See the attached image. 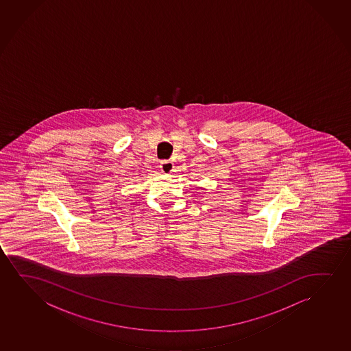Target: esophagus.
Segmentation results:
<instances>
[{"label": "esophagus", "mask_w": 351, "mask_h": 351, "mask_svg": "<svg viewBox=\"0 0 351 351\" xmlns=\"http://www.w3.org/2000/svg\"><path fill=\"white\" fill-rule=\"evenodd\" d=\"M159 168L162 170V173L168 175V173H171V171H173V164L171 162H169V160H163V162H160Z\"/></svg>", "instance_id": "1"}]
</instances>
